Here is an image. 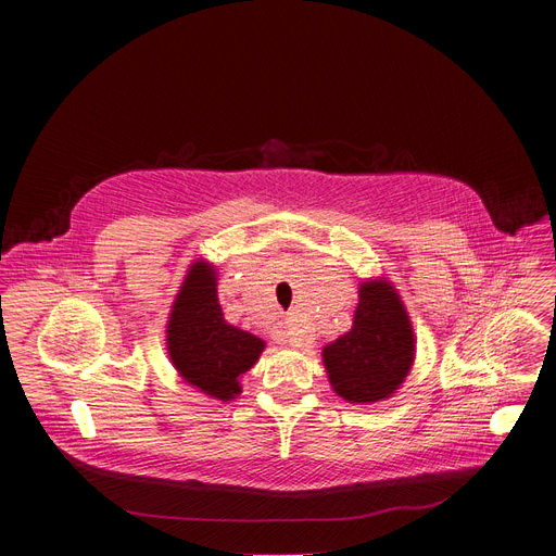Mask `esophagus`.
Wrapping results in <instances>:
<instances>
[{
	"mask_svg": "<svg viewBox=\"0 0 556 556\" xmlns=\"http://www.w3.org/2000/svg\"><path fill=\"white\" fill-rule=\"evenodd\" d=\"M275 341H279V343H290L292 348H309V343H312V339H309V334L307 332H303V330H294L288 321L283 324V326H279L277 330H275Z\"/></svg>",
	"mask_w": 556,
	"mask_h": 556,
	"instance_id": "34e87169",
	"label": "esophagus"
}]
</instances>
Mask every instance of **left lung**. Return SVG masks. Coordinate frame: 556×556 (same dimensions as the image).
<instances>
[{"mask_svg":"<svg viewBox=\"0 0 556 556\" xmlns=\"http://www.w3.org/2000/svg\"><path fill=\"white\" fill-rule=\"evenodd\" d=\"M332 389L352 405L387 401L416 361L409 312L384 277L361 281L352 330L324 348Z\"/></svg>","mask_w":556,"mask_h":556,"instance_id":"1","label":"left lung"}]
</instances>
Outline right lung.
Returning a JSON list of instances; mask_svg holds the SVG:
<instances>
[{
    "label": "right lung",
    "mask_w": 556,
    "mask_h": 556,
    "mask_svg": "<svg viewBox=\"0 0 556 556\" xmlns=\"http://www.w3.org/2000/svg\"><path fill=\"white\" fill-rule=\"evenodd\" d=\"M266 343L224 319L217 273L195 260L174 299L167 321V354L180 378L213 401L242 393L240 378L260 361Z\"/></svg>",
    "instance_id": "1"
}]
</instances>
